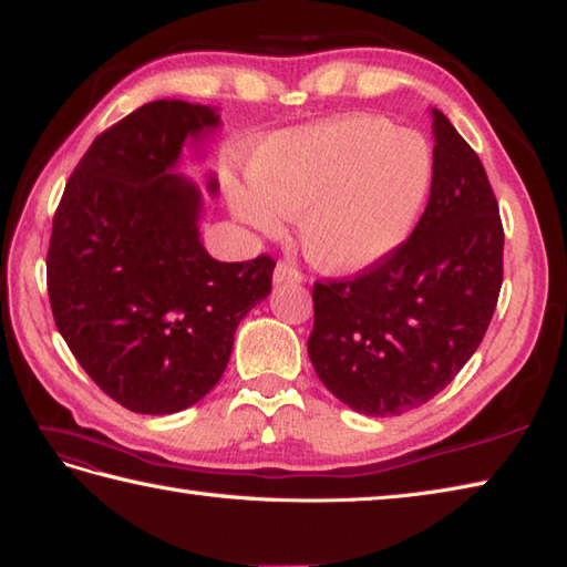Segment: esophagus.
Wrapping results in <instances>:
<instances>
[{
    "instance_id": "1",
    "label": "esophagus",
    "mask_w": 567,
    "mask_h": 567,
    "mask_svg": "<svg viewBox=\"0 0 567 567\" xmlns=\"http://www.w3.org/2000/svg\"><path fill=\"white\" fill-rule=\"evenodd\" d=\"M272 280H275V285H299L302 282V272H299L292 262L280 260L275 265Z\"/></svg>"
}]
</instances>
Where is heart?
Masks as SVG:
<instances>
[{"mask_svg":"<svg viewBox=\"0 0 567 567\" xmlns=\"http://www.w3.org/2000/svg\"><path fill=\"white\" fill-rule=\"evenodd\" d=\"M252 192L233 196L265 233L299 217L307 258L329 272L383 260L413 228L432 182L427 142L383 117L351 115L277 132L252 154Z\"/></svg>","mask_w":567,"mask_h":567,"instance_id":"1","label":"heart"}]
</instances>
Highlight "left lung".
Segmentation results:
<instances>
[{
  "label": "left lung",
  "instance_id": "1",
  "mask_svg": "<svg viewBox=\"0 0 567 567\" xmlns=\"http://www.w3.org/2000/svg\"><path fill=\"white\" fill-rule=\"evenodd\" d=\"M432 186L415 230L353 277L315 282L307 351L319 381L363 415H403L462 371L494 317L504 226L486 172L432 110Z\"/></svg>",
  "mask_w": 567,
  "mask_h": 567
}]
</instances>
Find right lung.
Instances as JSON below:
<instances>
[{"label":"right lung","mask_w":567,"mask_h":567,"mask_svg":"<svg viewBox=\"0 0 567 567\" xmlns=\"http://www.w3.org/2000/svg\"><path fill=\"white\" fill-rule=\"evenodd\" d=\"M216 110L154 100L97 135L55 208L51 312L103 393L142 415L194 405L224 375L240 319L270 295L275 260L218 262L198 240L202 194L172 174ZM216 192V182H210Z\"/></svg>","instance_id":"add662e5"}]
</instances>
